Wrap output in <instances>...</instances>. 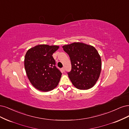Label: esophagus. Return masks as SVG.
Masks as SVG:
<instances>
[{
  "mask_svg": "<svg viewBox=\"0 0 129 129\" xmlns=\"http://www.w3.org/2000/svg\"><path fill=\"white\" fill-rule=\"evenodd\" d=\"M61 69H62V71H63L64 72H65V68H63Z\"/></svg>",
  "mask_w": 129,
  "mask_h": 129,
  "instance_id": "1",
  "label": "esophagus"
}]
</instances>
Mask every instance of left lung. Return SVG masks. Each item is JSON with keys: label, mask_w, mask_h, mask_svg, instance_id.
Wrapping results in <instances>:
<instances>
[{"label": "left lung", "mask_w": 129, "mask_h": 129, "mask_svg": "<svg viewBox=\"0 0 129 129\" xmlns=\"http://www.w3.org/2000/svg\"><path fill=\"white\" fill-rule=\"evenodd\" d=\"M71 60L72 69L68 73L70 80L77 88L88 89L94 86L100 75L101 59L92 45L74 42L63 46Z\"/></svg>", "instance_id": "obj_1"}]
</instances>
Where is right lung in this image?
<instances>
[{
    "label": "right lung",
    "mask_w": 129,
    "mask_h": 129,
    "mask_svg": "<svg viewBox=\"0 0 129 129\" xmlns=\"http://www.w3.org/2000/svg\"><path fill=\"white\" fill-rule=\"evenodd\" d=\"M57 45L40 44L29 49L24 57V68L27 77L35 88L48 92L56 87L61 73L55 66L53 53Z\"/></svg>",
    "instance_id": "add662e5"
}]
</instances>
